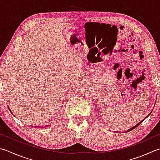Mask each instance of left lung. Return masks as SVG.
Masks as SVG:
<instances>
[{"mask_svg": "<svg viewBox=\"0 0 160 160\" xmlns=\"http://www.w3.org/2000/svg\"><path fill=\"white\" fill-rule=\"evenodd\" d=\"M151 113H150V114H148V116H147V117H146L145 118H143V119L142 121H141L139 122V123H137V125H135V126H134L133 127H132V128H130V129H129V130H127V131H126V132H129V131H131V130H132L133 129H134V128H137V126H139V125H140L141 123H142V122H143V121H144V120L146 119V118L147 117H148V116H149L150 114H151Z\"/></svg>", "mask_w": 160, "mask_h": 160, "instance_id": "left-lung-1", "label": "left lung"}]
</instances>
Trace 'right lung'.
I'll list each match as a JSON object with an SVG mask.
<instances>
[{
  "instance_id": "1",
  "label": "right lung",
  "mask_w": 160,
  "mask_h": 160,
  "mask_svg": "<svg viewBox=\"0 0 160 160\" xmlns=\"http://www.w3.org/2000/svg\"><path fill=\"white\" fill-rule=\"evenodd\" d=\"M9 109V111H10V112H11V110H10V109ZM34 128H39V126H34ZM40 128H41V127H40Z\"/></svg>"
}]
</instances>
